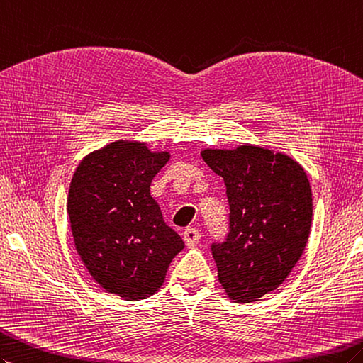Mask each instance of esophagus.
<instances>
[{
    "mask_svg": "<svg viewBox=\"0 0 363 363\" xmlns=\"http://www.w3.org/2000/svg\"><path fill=\"white\" fill-rule=\"evenodd\" d=\"M199 240H201V233L196 229H185V232H184V241H185V244H187L189 247L196 246V244L199 242Z\"/></svg>",
    "mask_w": 363,
    "mask_h": 363,
    "instance_id": "obj_1",
    "label": "esophagus"
}]
</instances>
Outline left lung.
<instances>
[{
    "instance_id": "8db88e82",
    "label": "left lung",
    "mask_w": 363,
    "mask_h": 363,
    "mask_svg": "<svg viewBox=\"0 0 363 363\" xmlns=\"http://www.w3.org/2000/svg\"><path fill=\"white\" fill-rule=\"evenodd\" d=\"M225 184L230 232L213 244L218 280L235 303L257 301L280 286L306 247L313 221L309 179L296 159L266 147L204 148Z\"/></svg>"
}]
</instances>
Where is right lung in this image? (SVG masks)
Returning a JSON list of instances; mask_svg holds the SVG:
<instances>
[{
	"label": "right lung",
	"mask_w": 363,
	"mask_h": 363,
	"mask_svg": "<svg viewBox=\"0 0 363 363\" xmlns=\"http://www.w3.org/2000/svg\"><path fill=\"white\" fill-rule=\"evenodd\" d=\"M168 159L170 151L119 139L83 157L69 184L66 208L75 250L89 275L125 300L157 292L185 246L150 195Z\"/></svg>",
	"instance_id": "right-lung-1"
}]
</instances>
